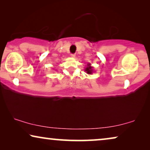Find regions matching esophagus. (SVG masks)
<instances>
[{
  "mask_svg": "<svg viewBox=\"0 0 150 150\" xmlns=\"http://www.w3.org/2000/svg\"><path fill=\"white\" fill-rule=\"evenodd\" d=\"M71 57H72V58H74V57H76V54H71Z\"/></svg>",
  "mask_w": 150,
  "mask_h": 150,
  "instance_id": "esophagus-1",
  "label": "esophagus"
}]
</instances>
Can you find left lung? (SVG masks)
Instances as JSON below:
<instances>
[{"label":"left lung","instance_id":"1","mask_svg":"<svg viewBox=\"0 0 150 150\" xmlns=\"http://www.w3.org/2000/svg\"><path fill=\"white\" fill-rule=\"evenodd\" d=\"M85 71H87V73L89 74H91L93 73V67L91 66V64H90V63H88L87 67L85 69Z\"/></svg>","mask_w":150,"mask_h":150}]
</instances>
